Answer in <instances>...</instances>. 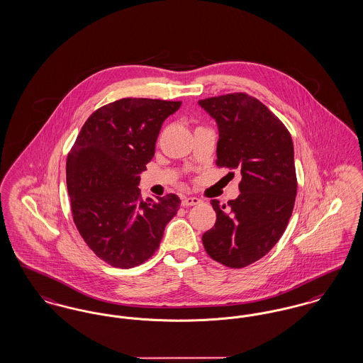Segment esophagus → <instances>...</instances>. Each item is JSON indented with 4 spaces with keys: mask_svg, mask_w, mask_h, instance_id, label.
Returning <instances> with one entry per match:
<instances>
[{
    "mask_svg": "<svg viewBox=\"0 0 363 363\" xmlns=\"http://www.w3.org/2000/svg\"><path fill=\"white\" fill-rule=\"evenodd\" d=\"M201 202V199L199 198H196V196H187V198H183V201H182V205L183 206H194V205H198Z\"/></svg>",
    "mask_w": 363,
    "mask_h": 363,
    "instance_id": "34e87169",
    "label": "esophagus"
}]
</instances>
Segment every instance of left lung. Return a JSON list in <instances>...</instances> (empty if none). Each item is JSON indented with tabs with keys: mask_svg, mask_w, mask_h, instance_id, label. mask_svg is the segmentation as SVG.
Listing matches in <instances>:
<instances>
[{
	"mask_svg": "<svg viewBox=\"0 0 363 363\" xmlns=\"http://www.w3.org/2000/svg\"><path fill=\"white\" fill-rule=\"evenodd\" d=\"M217 123L216 164L242 174L240 194L220 205L216 224L202 236L210 258L239 269L261 259L284 233L298 190L294 143L286 125L246 93L198 102Z\"/></svg>",
	"mask_w": 363,
	"mask_h": 363,
	"instance_id": "8db88e82",
	"label": "left lung"
}]
</instances>
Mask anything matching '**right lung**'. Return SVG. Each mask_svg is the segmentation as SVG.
Masks as SVG:
<instances>
[{
    "mask_svg": "<svg viewBox=\"0 0 363 363\" xmlns=\"http://www.w3.org/2000/svg\"><path fill=\"white\" fill-rule=\"evenodd\" d=\"M180 105L150 98L108 104L86 120L68 153L74 223L96 257L113 267L147 261L180 208L174 194L143 201L138 189L162 123Z\"/></svg>",
    "mask_w": 363,
    "mask_h": 363,
    "instance_id": "right-lung-1",
    "label": "right lung"
}]
</instances>
